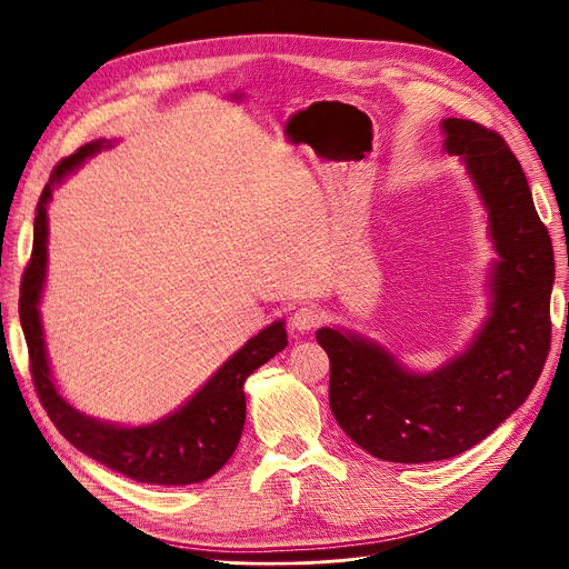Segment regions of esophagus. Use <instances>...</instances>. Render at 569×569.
<instances>
[{
	"instance_id": "obj_1",
	"label": "esophagus",
	"mask_w": 569,
	"mask_h": 569,
	"mask_svg": "<svg viewBox=\"0 0 569 569\" xmlns=\"http://www.w3.org/2000/svg\"><path fill=\"white\" fill-rule=\"evenodd\" d=\"M318 323H320V309H316V307H311V305L295 309V313L290 316V328H292L295 332H302V335L309 332V330H313Z\"/></svg>"
}]
</instances>
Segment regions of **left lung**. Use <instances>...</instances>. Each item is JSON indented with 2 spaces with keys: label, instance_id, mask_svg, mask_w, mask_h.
<instances>
[{
  "label": "left lung",
  "instance_id": "8db88e82",
  "mask_svg": "<svg viewBox=\"0 0 569 569\" xmlns=\"http://www.w3.org/2000/svg\"><path fill=\"white\" fill-rule=\"evenodd\" d=\"M441 132L443 151L462 160L475 183L498 256L488 269L481 328L432 372H411L386 346L356 332H316L330 358L337 423L388 462H435L477 447L528 400L551 346L553 246L521 162L475 120L443 118Z\"/></svg>",
  "mask_w": 569,
  "mask_h": 569
}]
</instances>
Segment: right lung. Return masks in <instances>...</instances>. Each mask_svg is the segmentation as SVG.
I'll use <instances>...</instances> for the list:
<instances>
[{
  "instance_id": "right-lung-1",
  "label": "right lung",
  "mask_w": 569,
  "mask_h": 569,
  "mask_svg": "<svg viewBox=\"0 0 569 569\" xmlns=\"http://www.w3.org/2000/svg\"><path fill=\"white\" fill-rule=\"evenodd\" d=\"M111 146L113 143L107 139H94L81 146L77 153L64 158L53 169L39 197L32 258L22 274L18 305L20 326L30 351L34 388L60 435L88 458L141 483H200L213 477L232 458L246 421L243 381L260 365L286 349V323L274 320L251 337L216 369L200 390L160 421L146 426H118L92 418L62 398L51 372V362H48L39 313L48 271V204L53 200V190L73 169H79L88 158Z\"/></svg>"
}]
</instances>
